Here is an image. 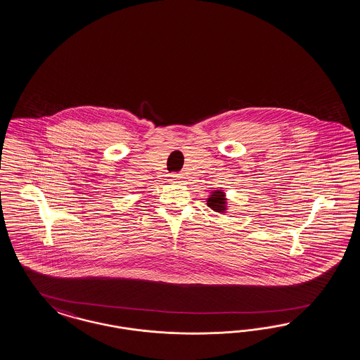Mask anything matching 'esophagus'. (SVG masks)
Wrapping results in <instances>:
<instances>
[{"label": "esophagus", "instance_id": "esophagus-1", "mask_svg": "<svg viewBox=\"0 0 360 360\" xmlns=\"http://www.w3.org/2000/svg\"><path fill=\"white\" fill-rule=\"evenodd\" d=\"M170 176H172V179H181V178H182V175L176 174V173H174V174L170 175Z\"/></svg>", "mask_w": 360, "mask_h": 360}]
</instances>
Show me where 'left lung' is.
Segmentation results:
<instances>
[{
  "label": "left lung",
  "instance_id": "obj_1",
  "mask_svg": "<svg viewBox=\"0 0 360 360\" xmlns=\"http://www.w3.org/2000/svg\"><path fill=\"white\" fill-rule=\"evenodd\" d=\"M207 206L212 208L214 211H217V212H224V210H226L224 194L221 191L212 193V195L208 198Z\"/></svg>",
  "mask_w": 360,
  "mask_h": 360
}]
</instances>
